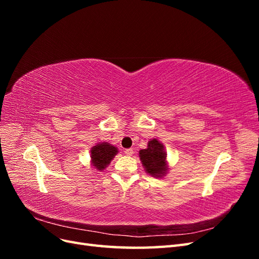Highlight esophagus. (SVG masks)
I'll return each mask as SVG.
<instances>
[{"instance_id":"esophagus-1","label":"esophagus","mask_w":259,"mask_h":259,"mask_svg":"<svg viewBox=\"0 0 259 259\" xmlns=\"http://www.w3.org/2000/svg\"><path fill=\"white\" fill-rule=\"evenodd\" d=\"M125 154H126V155H132L133 153H134V150H133V149L132 148H128V149H125Z\"/></svg>"}]
</instances>
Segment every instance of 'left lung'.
Listing matches in <instances>:
<instances>
[{"instance_id": "8db88e82", "label": "left lung", "mask_w": 259, "mask_h": 259, "mask_svg": "<svg viewBox=\"0 0 259 259\" xmlns=\"http://www.w3.org/2000/svg\"><path fill=\"white\" fill-rule=\"evenodd\" d=\"M139 158L148 174L153 177H162L166 174V153L163 145L158 139H152L148 143L147 149L139 151Z\"/></svg>"}]
</instances>
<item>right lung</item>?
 <instances>
[{
	"instance_id": "add662e5",
	"label": "right lung",
	"mask_w": 259,
	"mask_h": 259,
	"mask_svg": "<svg viewBox=\"0 0 259 259\" xmlns=\"http://www.w3.org/2000/svg\"><path fill=\"white\" fill-rule=\"evenodd\" d=\"M117 153V149L108 143H101L94 146L91 150L93 166L98 170H103Z\"/></svg>"
}]
</instances>
